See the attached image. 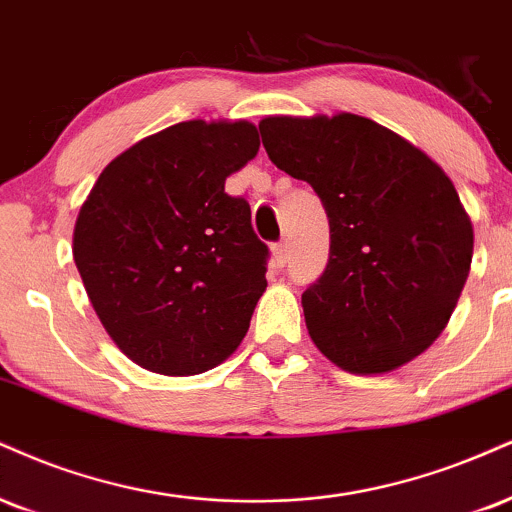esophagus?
<instances>
[{
  "label": "esophagus",
  "instance_id": "esophagus-1",
  "mask_svg": "<svg viewBox=\"0 0 512 512\" xmlns=\"http://www.w3.org/2000/svg\"><path fill=\"white\" fill-rule=\"evenodd\" d=\"M272 255H274V262L276 267H283V264L288 262V243L286 240H281V243H276L272 248Z\"/></svg>",
  "mask_w": 512,
  "mask_h": 512
}]
</instances>
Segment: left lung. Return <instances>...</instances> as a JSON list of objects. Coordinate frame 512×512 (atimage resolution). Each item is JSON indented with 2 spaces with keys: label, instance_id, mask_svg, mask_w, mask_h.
I'll return each instance as SVG.
<instances>
[{
  "label": "left lung",
  "instance_id": "8db88e82",
  "mask_svg": "<svg viewBox=\"0 0 512 512\" xmlns=\"http://www.w3.org/2000/svg\"><path fill=\"white\" fill-rule=\"evenodd\" d=\"M264 150L329 217V264L303 293L315 346L350 374H386L446 329L474 231L453 181L420 147L350 112L264 116Z\"/></svg>",
  "mask_w": 512,
  "mask_h": 512
}]
</instances>
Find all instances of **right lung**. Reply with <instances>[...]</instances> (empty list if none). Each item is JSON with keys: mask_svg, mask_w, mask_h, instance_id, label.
<instances>
[{"mask_svg": "<svg viewBox=\"0 0 512 512\" xmlns=\"http://www.w3.org/2000/svg\"><path fill=\"white\" fill-rule=\"evenodd\" d=\"M260 150L250 121H183L114 157L80 207L73 260L123 355L164 377L221 365L267 288V245L226 178Z\"/></svg>", "mask_w": 512, "mask_h": 512, "instance_id": "right-lung-1", "label": "right lung"}]
</instances>
